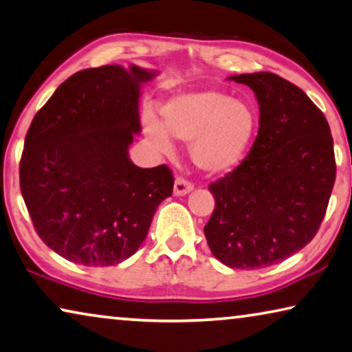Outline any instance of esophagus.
<instances>
[{"instance_id": "obj_1", "label": "esophagus", "mask_w": 352, "mask_h": 352, "mask_svg": "<svg viewBox=\"0 0 352 352\" xmlns=\"http://www.w3.org/2000/svg\"><path fill=\"white\" fill-rule=\"evenodd\" d=\"M192 188H194V185L190 180H186V178H182V177L175 178L174 192L177 194V196H185V194L192 191Z\"/></svg>"}]
</instances>
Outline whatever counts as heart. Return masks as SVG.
Returning <instances> with one entry per match:
<instances>
[{
  "label": "heart",
  "mask_w": 352,
  "mask_h": 352,
  "mask_svg": "<svg viewBox=\"0 0 352 352\" xmlns=\"http://www.w3.org/2000/svg\"><path fill=\"white\" fill-rule=\"evenodd\" d=\"M161 113L166 129L153 115L145 117L146 139L166 155L174 150L170 132L178 140L191 142L192 162L213 175L226 174L242 162L258 123L250 104L218 90L177 94Z\"/></svg>",
  "instance_id": "heart-1"
}]
</instances>
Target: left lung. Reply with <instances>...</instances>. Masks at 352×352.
<instances>
[{"label":"left lung","instance_id":"1","mask_svg":"<svg viewBox=\"0 0 352 352\" xmlns=\"http://www.w3.org/2000/svg\"><path fill=\"white\" fill-rule=\"evenodd\" d=\"M229 78L254 91L259 131L246 158L208 186L214 210L204 234L224 265L253 270L311 242L337 166L327 120L300 88L272 72Z\"/></svg>","mask_w":352,"mask_h":352}]
</instances>
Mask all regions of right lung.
I'll list each match as a JSON object with an SVG mask.
<instances>
[{
    "label": "right lung",
    "mask_w": 352,
    "mask_h": 352,
    "mask_svg": "<svg viewBox=\"0 0 352 352\" xmlns=\"http://www.w3.org/2000/svg\"><path fill=\"white\" fill-rule=\"evenodd\" d=\"M155 72L107 65L76 72L34 115L20 160V191L36 232L88 267L133 256L174 190L161 164L140 169L128 148L140 131V85Z\"/></svg>",
    "instance_id": "obj_1"
}]
</instances>
